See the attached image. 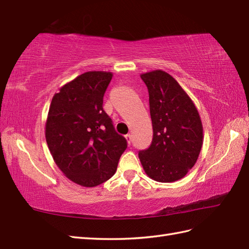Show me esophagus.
Instances as JSON below:
<instances>
[{"label": "esophagus", "instance_id": "34e87169", "mask_svg": "<svg viewBox=\"0 0 249 249\" xmlns=\"http://www.w3.org/2000/svg\"><path fill=\"white\" fill-rule=\"evenodd\" d=\"M125 139H126V141H127V143L130 144V142H131V136H130V135H126V136H125Z\"/></svg>", "mask_w": 249, "mask_h": 249}]
</instances>
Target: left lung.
<instances>
[{
  "label": "left lung",
  "mask_w": 249,
  "mask_h": 249,
  "mask_svg": "<svg viewBox=\"0 0 249 249\" xmlns=\"http://www.w3.org/2000/svg\"><path fill=\"white\" fill-rule=\"evenodd\" d=\"M149 89L153 140L139 153L146 176L160 183L183 178L197 161L203 143V126L194 102L168 72L140 75Z\"/></svg>",
  "instance_id": "8db88e82"
}]
</instances>
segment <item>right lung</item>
<instances>
[{
  "mask_svg": "<svg viewBox=\"0 0 249 249\" xmlns=\"http://www.w3.org/2000/svg\"><path fill=\"white\" fill-rule=\"evenodd\" d=\"M113 73L87 71L52 97L45 136L56 166L71 182L94 187L113 176L127 147L103 109Z\"/></svg>",
  "mask_w": 249,
  "mask_h": 249,
  "instance_id": "right-lung-1",
  "label": "right lung"
}]
</instances>
